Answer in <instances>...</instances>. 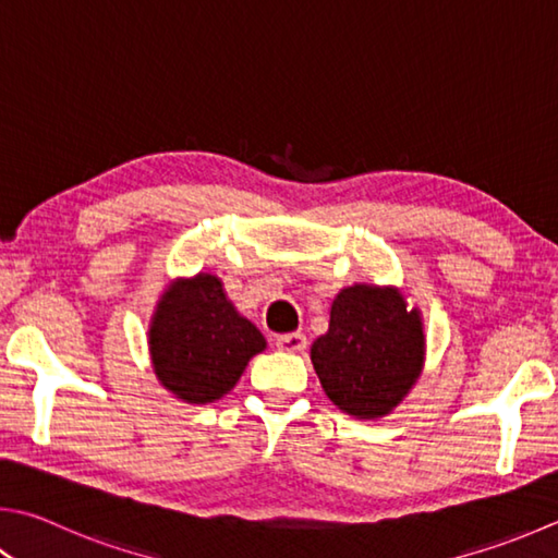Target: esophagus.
Segmentation results:
<instances>
[{"label":"esophagus","instance_id":"obj_1","mask_svg":"<svg viewBox=\"0 0 558 558\" xmlns=\"http://www.w3.org/2000/svg\"><path fill=\"white\" fill-rule=\"evenodd\" d=\"M276 347L280 351H286V353H302L307 349V337H305V333H300V331L280 333V337L276 339Z\"/></svg>","mask_w":558,"mask_h":558}]
</instances>
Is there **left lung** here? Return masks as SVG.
I'll return each instance as SVG.
<instances>
[{
    "label": "left lung",
    "mask_w": 558,
    "mask_h": 558,
    "mask_svg": "<svg viewBox=\"0 0 558 558\" xmlns=\"http://www.w3.org/2000/svg\"><path fill=\"white\" fill-rule=\"evenodd\" d=\"M420 307L395 286L356 282L331 300L329 329L310 349L327 398L356 420H378L408 398L424 371Z\"/></svg>",
    "instance_id": "obj_1"
}]
</instances>
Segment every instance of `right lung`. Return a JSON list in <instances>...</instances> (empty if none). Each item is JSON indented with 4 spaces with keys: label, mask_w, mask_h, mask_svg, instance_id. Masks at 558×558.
<instances>
[{
    "label": "right lung",
    "mask_w": 558,
    "mask_h": 558,
    "mask_svg": "<svg viewBox=\"0 0 558 558\" xmlns=\"http://www.w3.org/2000/svg\"><path fill=\"white\" fill-rule=\"evenodd\" d=\"M266 347V337L211 272L170 280L150 314V366L158 383L187 404L225 398Z\"/></svg>",
    "instance_id": "right-lung-1"
}]
</instances>
